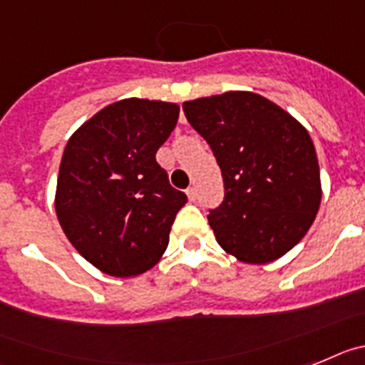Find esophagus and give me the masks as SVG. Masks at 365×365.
<instances>
[{"instance_id":"34e87169","label":"esophagus","mask_w":365,"mask_h":365,"mask_svg":"<svg viewBox=\"0 0 365 365\" xmlns=\"http://www.w3.org/2000/svg\"><path fill=\"white\" fill-rule=\"evenodd\" d=\"M185 192H187V198H189V202L196 200V189H195V187H189Z\"/></svg>"}]
</instances>
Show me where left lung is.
Returning a JSON list of instances; mask_svg holds the SVG:
<instances>
[{
    "mask_svg": "<svg viewBox=\"0 0 365 365\" xmlns=\"http://www.w3.org/2000/svg\"><path fill=\"white\" fill-rule=\"evenodd\" d=\"M183 112L224 178V202L207 215L220 248L246 264L283 257L322 204L318 156L305 126L253 91L185 101Z\"/></svg>",
    "mask_w": 365,
    "mask_h": 365,
    "instance_id": "left-lung-1",
    "label": "left lung"
}]
</instances>
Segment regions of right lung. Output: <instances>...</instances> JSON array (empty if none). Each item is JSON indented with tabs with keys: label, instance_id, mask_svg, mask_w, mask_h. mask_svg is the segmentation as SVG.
Returning a JSON list of instances; mask_svg holds the SVG:
<instances>
[{
	"label": "right lung",
	"instance_id": "obj_1",
	"mask_svg": "<svg viewBox=\"0 0 365 365\" xmlns=\"http://www.w3.org/2000/svg\"><path fill=\"white\" fill-rule=\"evenodd\" d=\"M176 103L121 99L82 123L60 161L55 211L82 257L113 277L158 264L187 196L156 152L178 123Z\"/></svg>",
	"mask_w": 365,
	"mask_h": 365
}]
</instances>
